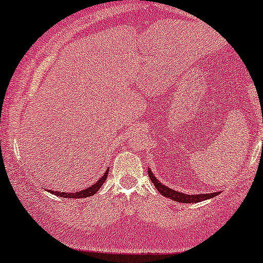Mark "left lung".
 I'll return each mask as SVG.
<instances>
[{
    "label": "left lung",
    "instance_id": "left-lung-1",
    "mask_svg": "<svg viewBox=\"0 0 263 263\" xmlns=\"http://www.w3.org/2000/svg\"><path fill=\"white\" fill-rule=\"evenodd\" d=\"M149 174V178L154 184V186L156 187V190L161 194V195L165 197H169L170 200H174V201L178 202H182V203H189V202H200L203 201V200L211 199V197L219 195L220 193H210V194H197V195H187V194H182L180 191H175L173 189L165 186V185L161 184L158 179L155 178L154 174L152 171H147Z\"/></svg>",
    "mask_w": 263,
    "mask_h": 263
}]
</instances>
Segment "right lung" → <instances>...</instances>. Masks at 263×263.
Masks as SVG:
<instances>
[{
    "label": "right lung",
    "mask_w": 263,
    "mask_h": 263,
    "mask_svg": "<svg viewBox=\"0 0 263 263\" xmlns=\"http://www.w3.org/2000/svg\"><path fill=\"white\" fill-rule=\"evenodd\" d=\"M108 173H109V170L105 171V174L103 175V178H100L98 181L96 182V184L92 185V186L84 189V190L77 191V193H66V191H62V193H60V191L49 190V193H52L53 195H57V196H61V197H68V199H82V197L92 196L97 193V191L99 190L100 187H102V185L104 184L105 179H107V176H108Z\"/></svg>",
    "instance_id": "add662e5"
}]
</instances>
